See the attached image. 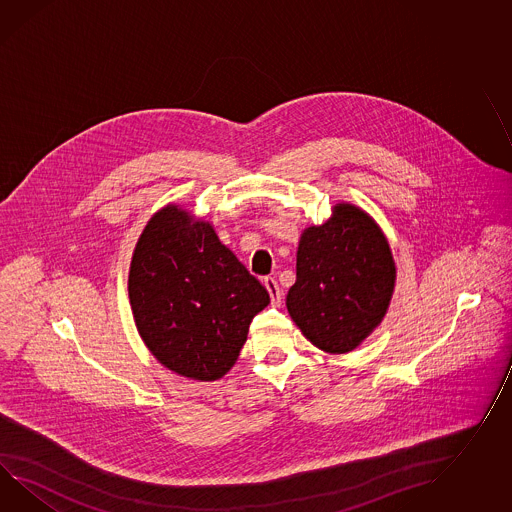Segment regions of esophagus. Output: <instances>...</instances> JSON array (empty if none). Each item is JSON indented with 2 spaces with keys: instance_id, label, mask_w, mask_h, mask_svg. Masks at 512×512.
Instances as JSON below:
<instances>
[{
  "instance_id": "34e87169",
  "label": "esophagus",
  "mask_w": 512,
  "mask_h": 512,
  "mask_svg": "<svg viewBox=\"0 0 512 512\" xmlns=\"http://www.w3.org/2000/svg\"><path fill=\"white\" fill-rule=\"evenodd\" d=\"M264 287L268 290L270 298H272V305L279 307L283 303V290L277 285L274 277H264Z\"/></svg>"
}]
</instances>
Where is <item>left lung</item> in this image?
Returning <instances> with one entry per match:
<instances>
[{
    "instance_id": "8db88e82",
    "label": "left lung",
    "mask_w": 512,
    "mask_h": 512,
    "mask_svg": "<svg viewBox=\"0 0 512 512\" xmlns=\"http://www.w3.org/2000/svg\"><path fill=\"white\" fill-rule=\"evenodd\" d=\"M396 287L385 233L361 207L340 201L331 218L301 233L288 314L325 353H348L383 322Z\"/></svg>"
}]
</instances>
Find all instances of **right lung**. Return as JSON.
<instances>
[{
  "label": "right lung",
  "mask_w": 512,
  "mask_h": 512,
  "mask_svg": "<svg viewBox=\"0 0 512 512\" xmlns=\"http://www.w3.org/2000/svg\"><path fill=\"white\" fill-rule=\"evenodd\" d=\"M127 290L151 355L194 381H216L233 368L253 316L270 303L212 224L175 203L142 229Z\"/></svg>",
  "instance_id": "obj_1"
}]
</instances>
